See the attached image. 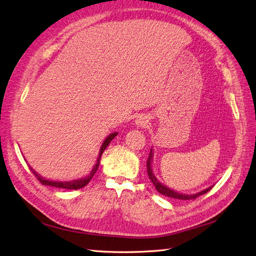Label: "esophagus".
<instances>
[{"label":"esophagus","mask_w":256,"mask_h":256,"mask_svg":"<svg viewBox=\"0 0 256 256\" xmlns=\"http://www.w3.org/2000/svg\"><path fill=\"white\" fill-rule=\"evenodd\" d=\"M136 126H138V127H145L147 124H148V118H147V116H145V115L138 116L136 120Z\"/></svg>","instance_id":"obj_1"}]
</instances>
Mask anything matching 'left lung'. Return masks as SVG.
<instances>
[{"label":"left lung","mask_w":256,"mask_h":256,"mask_svg":"<svg viewBox=\"0 0 256 256\" xmlns=\"http://www.w3.org/2000/svg\"><path fill=\"white\" fill-rule=\"evenodd\" d=\"M152 148L150 150V156H148V159H147V162H146V166H147V174H148V177L150 178V180L152 182V184L154 186V188L157 189V191L159 193H161L162 196H168V198H176V200H194L198 196H202V194H205L206 192H208L209 190H210L214 186H210V187H208L207 189L205 190H202L200 191L198 193H196V194H184V193H180V192H177L171 188L166 187V184H161L158 180L157 177L154 176V171H152Z\"/></svg>","instance_id":"left-lung-1"}]
</instances>
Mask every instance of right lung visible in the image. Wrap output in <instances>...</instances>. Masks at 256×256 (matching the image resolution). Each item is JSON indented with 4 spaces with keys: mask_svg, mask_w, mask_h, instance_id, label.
I'll return each instance as SVG.
<instances>
[{
    "mask_svg": "<svg viewBox=\"0 0 256 256\" xmlns=\"http://www.w3.org/2000/svg\"><path fill=\"white\" fill-rule=\"evenodd\" d=\"M118 136V132H113V134H110L109 136H106V140L104 141L102 147H100V150H99V156L97 158V161L96 164L94 166V168H92V170L90 171V173L85 176L83 178H79V180H69V182H56V180H46V178L42 177L40 174L36 173L34 170L30 166V171H32L34 173V175L37 177V180H40L42 184H46V186H51V187H56V188H63V189H69V190H76V189H81L83 188L84 186H86L90 180L92 178V176L95 175V173L97 172L98 170V166H99V164H100V159H102V152H104V150L108 147V145L110 144V142L113 140V138Z\"/></svg>",
    "mask_w": 256,
    "mask_h": 256,
    "instance_id": "1",
    "label": "right lung"
}]
</instances>
